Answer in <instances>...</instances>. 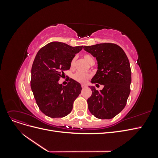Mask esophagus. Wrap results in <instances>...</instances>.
Segmentation results:
<instances>
[{
  "mask_svg": "<svg viewBox=\"0 0 158 158\" xmlns=\"http://www.w3.org/2000/svg\"><path fill=\"white\" fill-rule=\"evenodd\" d=\"M86 87V85H85V84H82V88H85Z\"/></svg>",
  "mask_w": 158,
  "mask_h": 158,
  "instance_id": "obj_1",
  "label": "esophagus"
}]
</instances>
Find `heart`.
I'll list each match as a JSON object with an SVG mask.
<instances>
[{
	"label": "heart",
	"mask_w": 158,
	"mask_h": 158,
	"mask_svg": "<svg viewBox=\"0 0 158 158\" xmlns=\"http://www.w3.org/2000/svg\"><path fill=\"white\" fill-rule=\"evenodd\" d=\"M84 59L89 64H91L93 63H95L94 59L93 58V56L92 55H89V54H85L84 55ZM74 62H75V58L71 60V63H70V66H73V65L74 64ZM90 77H91V76L89 74H86V73H80V72L76 73L73 76V78L76 81H77V82H78L80 83H85L87 82V80L89 78H90Z\"/></svg>",
	"instance_id": "1"
}]
</instances>
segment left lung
<instances>
[{
    "label": "left lung",
    "mask_w": 158,
    "mask_h": 158,
    "mask_svg": "<svg viewBox=\"0 0 158 158\" xmlns=\"http://www.w3.org/2000/svg\"><path fill=\"white\" fill-rule=\"evenodd\" d=\"M84 49L96 57L98 70L91 82L103 85L102 90L91 86L88 109L98 118L110 119L125 108L131 92V70L125 51L118 45L105 43L84 46Z\"/></svg>",
    "instance_id": "8db88e82"
}]
</instances>
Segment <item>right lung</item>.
I'll return each mask as SVG.
<instances>
[{
  "instance_id": "add662e5",
  "label": "right lung",
  "mask_w": 158,
  "mask_h": 158,
  "mask_svg": "<svg viewBox=\"0 0 158 158\" xmlns=\"http://www.w3.org/2000/svg\"><path fill=\"white\" fill-rule=\"evenodd\" d=\"M83 46L72 47L53 41L38 51L31 67V88L42 113L51 118L64 117L73 109L81 93L80 83L70 78L67 85L59 84L64 71L70 68L71 60Z\"/></svg>"
}]
</instances>
